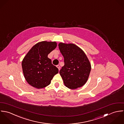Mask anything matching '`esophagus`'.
<instances>
[{"instance_id": "esophagus-1", "label": "esophagus", "mask_w": 124, "mask_h": 124, "mask_svg": "<svg viewBox=\"0 0 124 124\" xmlns=\"http://www.w3.org/2000/svg\"><path fill=\"white\" fill-rule=\"evenodd\" d=\"M56 67L58 68V70H60V66H59V65H57L56 66Z\"/></svg>"}]
</instances>
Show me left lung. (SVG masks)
I'll use <instances>...</instances> for the list:
<instances>
[{"label":"left lung","mask_w":124,"mask_h":124,"mask_svg":"<svg viewBox=\"0 0 124 124\" xmlns=\"http://www.w3.org/2000/svg\"><path fill=\"white\" fill-rule=\"evenodd\" d=\"M58 47L64 58L65 65L59 73L65 85L70 89L83 86L88 80L91 70L87 55L73 44L60 43Z\"/></svg>","instance_id":"left-lung-1"}]
</instances>
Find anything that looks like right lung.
<instances>
[{
    "instance_id": "add662e5",
    "label": "right lung",
    "mask_w": 124,
    "mask_h": 124,
    "mask_svg": "<svg viewBox=\"0 0 124 124\" xmlns=\"http://www.w3.org/2000/svg\"><path fill=\"white\" fill-rule=\"evenodd\" d=\"M57 46L55 42L42 41L33 46L23 60L22 65L25 79L31 86L44 88L51 83L58 69L52 64L48 54Z\"/></svg>"
}]
</instances>
